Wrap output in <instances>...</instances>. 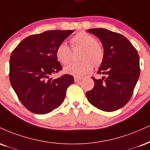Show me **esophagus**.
Segmentation results:
<instances>
[{
    "label": "esophagus",
    "mask_w": 150,
    "mask_h": 150,
    "mask_svg": "<svg viewBox=\"0 0 150 150\" xmlns=\"http://www.w3.org/2000/svg\"><path fill=\"white\" fill-rule=\"evenodd\" d=\"M82 77H76V76L74 77V80H75V82H79L81 80H82Z\"/></svg>",
    "instance_id": "1"
}]
</instances>
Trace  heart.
<instances>
[{"instance_id": "b5f03b06", "label": "heart", "mask_w": 150, "mask_h": 150, "mask_svg": "<svg viewBox=\"0 0 150 150\" xmlns=\"http://www.w3.org/2000/svg\"><path fill=\"white\" fill-rule=\"evenodd\" d=\"M73 48L83 47L78 62L73 63L64 68L65 73L76 77L86 75L93 70L94 64L98 66L104 59V50L102 46L96 42L93 35L81 31L75 34L70 39ZM56 57L62 64H69L72 59L71 49L65 42L59 44L56 49Z\"/></svg>"}]
</instances>
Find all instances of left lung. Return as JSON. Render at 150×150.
<instances>
[{"mask_svg": "<svg viewBox=\"0 0 150 150\" xmlns=\"http://www.w3.org/2000/svg\"><path fill=\"white\" fill-rule=\"evenodd\" d=\"M100 39L103 46L104 59L98 70L105 75L96 80L94 86L86 93L89 102L105 112L124 107L133 93L140 75V60L136 49L124 35L105 28L87 30Z\"/></svg>", "mask_w": 150, "mask_h": 150, "instance_id": "obj_1", "label": "left lung"}]
</instances>
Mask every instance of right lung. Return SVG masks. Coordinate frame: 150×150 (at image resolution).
<instances>
[{"label":"right lung","mask_w":150,"mask_h":150,"mask_svg":"<svg viewBox=\"0 0 150 150\" xmlns=\"http://www.w3.org/2000/svg\"><path fill=\"white\" fill-rule=\"evenodd\" d=\"M73 30H47L28 36L12 51L10 59V80L21 103L38 115L53 111L62 104L66 90L74 82L72 75L52 79L62 70L56 49Z\"/></svg>","instance_id":"add662e5"}]
</instances>
